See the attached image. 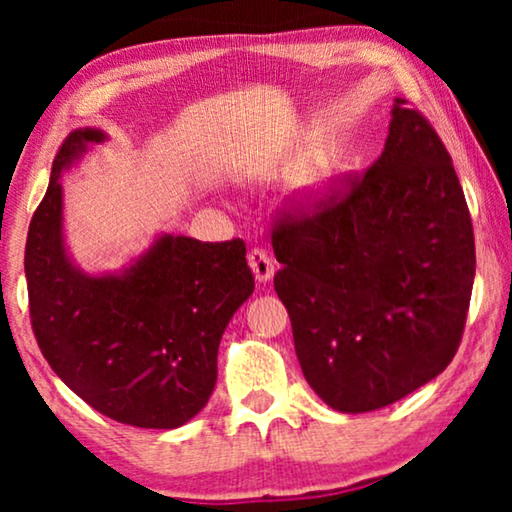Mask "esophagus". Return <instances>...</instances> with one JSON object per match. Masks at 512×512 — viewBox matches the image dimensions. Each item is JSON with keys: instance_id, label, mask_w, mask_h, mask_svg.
Listing matches in <instances>:
<instances>
[{"instance_id": "esophagus-1", "label": "esophagus", "mask_w": 512, "mask_h": 512, "mask_svg": "<svg viewBox=\"0 0 512 512\" xmlns=\"http://www.w3.org/2000/svg\"><path fill=\"white\" fill-rule=\"evenodd\" d=\"M247 258H249V268H251V272H254L258 284L270 282V279L275 277V263H272L268 251L256 247V249L249 251Z\"/></svg>"}]
</instances>
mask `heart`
<instances>
[{
    "instance_id": "heart-1",
    "label": "heart",
    "mask_w": 512,
    "mask_h": 512,
    "mask_svg": "<svg viewBox=\"0 0 512 512\" xmlns=\"http://www.w3.org/2000/svg\"><path fill=\"white\" fill-rule=\"evenodd\" d=\"M335 181V165L331 158L312 160L310 165L303 167L298 179L293 181V200L305 212H314L324 205L328 193H331Z\"/></svg>"
}]
</instances>
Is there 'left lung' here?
Instances as JSON below:
<instances>
[{
	"label": "left lung",
	"mask_w": 512,
	"mask_h": 512,
	"mask_svg": "<svg viewBox=\"0 0 512 512\" xmlns=\"http://www.w3.org/2000/svg\"><path fill=\"white\" fill-rule=\"evenodd\" d=\"M272 247L300 368L333 410L384 408L450 366L475 277L471 214L450 153L401 97L361 181L279 221Z\"/></svg>",
	"instance_id": "8db88e82"
}]
</instances>
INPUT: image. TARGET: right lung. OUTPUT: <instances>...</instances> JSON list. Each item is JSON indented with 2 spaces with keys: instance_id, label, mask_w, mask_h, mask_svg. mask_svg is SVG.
Returning <instances> with one entry per match:
<instances>
[{
  "instance_id": "add662e5",
  "label": "right lung",
  "mask_w": 512,
  "mask_h": 512,
  "mask_svg": "<svg viewBox=\"0 0 512 512\" xmlns=\"http://www.w3.org/2000/svg\"><path fill=\"white\" fill-rule=\"evenodd\" d=\"M109 135L79 128L53 160L25 247L41 354L90 408L139 429H179L216 384L221 335L254 293L242 240L158 233L123 268L88 272L65 240L62 174Z\"/></svg>"
}]
</instances>
